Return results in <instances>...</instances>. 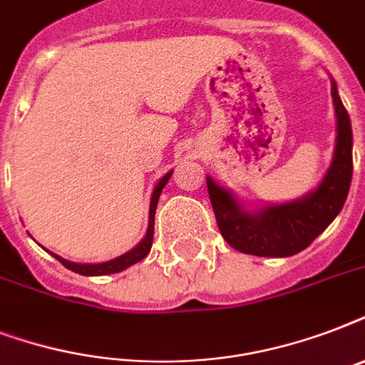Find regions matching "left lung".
I'll use <instances>...</instances> for the list:
<instances>
[{"instance_id":"obj_1","label":"left lung","mask_w":365,"mask_h":365,"mask_svg":"<svg viewBox=\"0 0 365 365\" xmlns=\"http://www.w3.org/2000/svg\"><path fill=\"white\" fill-rule=\"evenodd\" d=\"M337 136L331 165L318 187L299 199L246 208L231 189L206 176L217 227L229 246L259 257H289L305 250L343 210L352 180V126L331 79Z\"/></svg>"}]
</instances>
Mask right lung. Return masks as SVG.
I'll return each mask as SVG.
<instances>
[{
  "mask_svg": "<svg viewBox=\"0 0 365 365\" xmlns=\"http://www.w3.org/2000/svg\"><path fill=\"white\" fill-rule=\"evenodd\" d=\"M172 176V170L166 172L165 176L160 178L159 183L155 185L153 195H151V202H149V223H148V231H145V237H143L140 242L134 246L132 250H128L126 254L119 255L115 259L104 261V263H73V261H68L64 257H60L56 254H51L56 257V259L66 267V269H70L73 272H79L83 277H104V274H113V272H121L125 269H128L130 265L138 263V261H142L145 255L149 254V250H151V244H153V225H155V210H157V202H159V197L163 193V189L168 183Z\"/></svg>",
  "mask_w": 365,
  "mask_h": 365,
  "instance_id": "right-lung-1",
  "label": "right lung"
}]
</instances>
